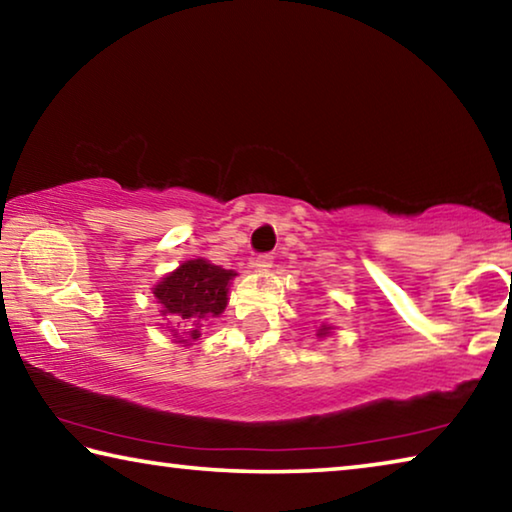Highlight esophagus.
<instances>
[{"instance_id":"esophagus-1","label":"esophagus","mask_w":512,"mask_h":512,"mask_svg":"<svg viewBox=\"0 0 512 512\" xmlns=\"http://www.w3.org/2000/svg\"><path fill=\"white\" fill-rule=\"evenodd\" d=\"M250 264H253L255 271H268V268L273 266V255H271V253H266V255H257Z\"/></svg>"}]
</instances>
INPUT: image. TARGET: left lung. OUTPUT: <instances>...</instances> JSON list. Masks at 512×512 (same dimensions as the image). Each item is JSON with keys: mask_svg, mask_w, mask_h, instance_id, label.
<instances>
[{"mask_svg": "<svg viewBox=\"0 0 512 512\" xmlns=\"http://www.w3.org/2000/svg\"><path fill=\"white\" fill-rule=\"evenodd\" d=\"M329 332H332V327H329V325H320V329H318V336H327Z\"/></svg>", "mask_w": 512, "mask_h": 512, "instance_id": "8db88e82", "label": "left lung"}]
</instances>
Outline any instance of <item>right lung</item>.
<instances>
[{
  "label": "right lung",
  "mask_w": 512,
  "mask_h": 512,
  "mask_svg": "<svg viewBox=\"0 0 512 512\" xmlns=\"http://www.w3.org/2000/svg\"><path fill=\"white\" fill-rule=\"evenodd\" d=\"M235 275L198 257L180 264L155 284L153 296L162 305V316H171L180 327L171 329L173 341L192 345L201 339L203 327L228 305V287Z\"/></svg>",
  "instance_id": "1"
}]
</instances>
